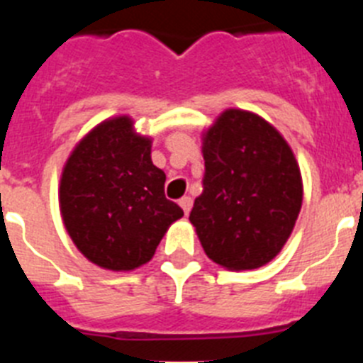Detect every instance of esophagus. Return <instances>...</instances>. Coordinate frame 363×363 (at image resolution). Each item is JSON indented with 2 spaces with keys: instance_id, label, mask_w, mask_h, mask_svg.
Masks as SVG:
<instances>
[{
  "instance_id": "1",
  "label": "esophagus",
  "mask_w": 363,
  "mask_h": 363,
  "mask_svg": "<svg viewBox=\"0 0 363 363\" xmlns=\"http://www.w3.org/2000/svg\"><path fill=\"white\" fill-rule=\"evenodd\" d=\"M179 207L184 209L185 216H187V214L191 213V209H192V198H189V196L182 198V200H179Z\"/></svg>"
}]
</instances>
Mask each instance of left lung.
Segmentation results:
<instances>
[{"instance_id": "1", "label": "left lung", "mask_w": 363, "mask_h": 363, "mask_svg": "<svg viewBox=\"0 0 363 363\" xmlns=\"http://www.w3.org/2000/svg\"><path fill=\"white\" fill-rule=\"evenodd\" d=\"M203 192L191 223L205 255L229 271L269 264L289 240L303 185L289 143L258 114L221 112L203 133Z\"/></svg>"}]
</instances>
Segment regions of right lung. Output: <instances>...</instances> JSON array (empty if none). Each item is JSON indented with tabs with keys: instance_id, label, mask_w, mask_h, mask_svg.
I'll list each match as a JSON object with an SVG mask.
<instances>
[{
	"instance_id": "right-lung-1",
	"label": "right lung",
	"mask_w": 363,
	"mask_h": 363,
	"mask_svg": "<svg viewBox=\"0 0 363 363\" xmlns=\"http://www.w3.org/2000/svg\"><path fill=\"white\" fill-rule=\"evenodd\" d=\"M152 140L129 116L101 121L74 147L60 182V211L78 251L108 271L147 264L163 234L184 216L167 200Z\"/></svg>"
}]
</instances>
